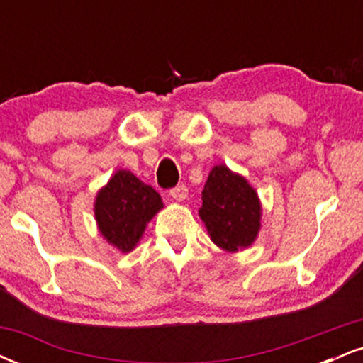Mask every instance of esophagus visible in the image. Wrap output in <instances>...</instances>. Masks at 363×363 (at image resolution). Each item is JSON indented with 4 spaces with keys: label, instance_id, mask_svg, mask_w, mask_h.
<instances>
[{
    "label": "esophagus",
    "instance_id": "obj_1",
    "mask_svg": "<svg viewBox=\"0 0 363 363\" xmlns=\"http://www.w3.org/2000/svg\"><path fill=\"white\" fill-rule=\"evenodd\" d=\"M170 198L176 199V201H184L187 198V187L184 184H179L174 187V189H170Z\"/></svg>",
    "mask_w": 363,
    "mask_h": 363
}]
</instances>
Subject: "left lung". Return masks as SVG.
<instances>
[{"instance_id": "left-lung-1", "label": "left lung", "mask_w": 363, "mask_h": 363, "mask_svg": "<svg viewBox=\"0 0 363 363\" xmlns=\"http://www.w3.org/2000/svg\"><path fill=\"white\" fill-rule=\"evenodd\" d=\"M199 216L210 239L227 252L249 247L261 228V203L247 179L215 165L201 193Z\"/></svg>"}]
</instances>
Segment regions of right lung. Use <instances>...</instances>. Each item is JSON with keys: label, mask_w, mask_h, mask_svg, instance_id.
Listing matches in <instances>:
<instances>
[{"label": "right lung", "mask_w": 363, "mask_h": 363, "mask_svg": "<svg viewBox=\"0 0 363 363\" xmlns=\"http://www.w3.org/2000/svg\"><path fill=\"white\" fill-rule=\"evenodd\" d=\"M164 208L160 194L129 170H118L95 198V220L104 239L121 252H131L147 223Z\"/></svg>", "instance_id": "obj_1"}]
</instances>
